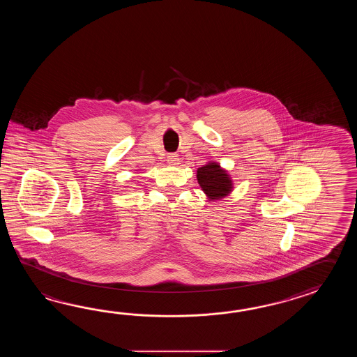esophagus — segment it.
<instances>
[{
	"label": "esophagus",
	"instance_id": "obj_1",
	"mask_svg": "<svg viewBox=\"0 0 357 357\" xmlns=\"http://www.w3.org/2000/svg\"><path fill=\"white\" fill-rule=\"evenodd\" d=\"M167 162L168 165L176 166V165L180 163V158H178V155L176 153H169L167 155Z\"/></svg>",
	"mask_w": 357,
	"mask_h": 357
}]
</instances>
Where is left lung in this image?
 Listing matches in <instances>:
<instances>
[{
    "instance_id": "1",
    "label": "left lung",
    "mask_w": 357,
    "mask_h": 357,
    "mask_svg": "<svg viewBox=\"0 0 357 357\" xmlns=\"http://www.w3.org/2000/svg\"><path fill=\"white\" fill-rule=\"evenodd\" d=\"M197 178L205 195L211 200L227 197L234 189V183L226 169L220 168L217 162H209L197 168Z\"/></svg>"
}]
</instances>
